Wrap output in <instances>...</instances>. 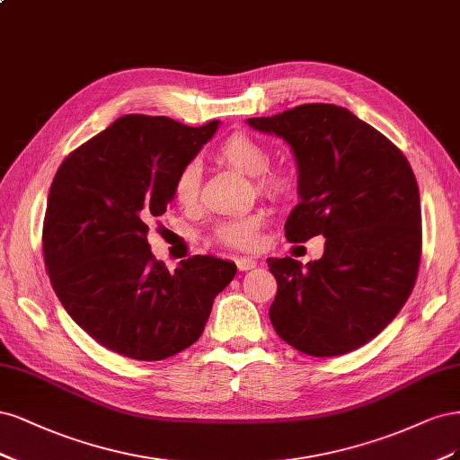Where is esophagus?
<instances>
[{
    "mask_svg": "<svg viewBox=\"0 0 460 460\" xmlns=\"http://www.w3.org/2000/svg\"><path fill=\"white\" fill-rule=\"evenodd\" d=\"M236 268H239V271L254 270L256 268V260L252 258V256H239V258H236Z\"/></svg>",
    "mask_w": 460,
    "mask_h": 460,
    "instance_id": "esophagus-1",
    "label": "esophagus"
}]
</instances>
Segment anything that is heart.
<instances>
[{
    "instance_id": "b5f03b06",
    "label": "heart",
    "mask_w": 460,
    "mask_h": 460,
    "mask_svg": "<svg viewBox=\"0 0 460 460\" xmlns=\"http://www.w3.org/2000/svg\"><path fill=\"white\" fill-rule=\"evenodd\" d=\"M216 156L227 162L229 166L239 170L244 175L256 177L258 189L271 199H283L290 195L294 189V173L288 168H268L270 166V151L260 139L248 136L244 131H234L216 146ZM200 185V170L197 164H187L173 177V199L175 202L190 208L199 199ZM263 216L243 214L229 219H224L216 227V241L234 246V248H252L258 244V233Z\"/></svg>"
}]
</instances>
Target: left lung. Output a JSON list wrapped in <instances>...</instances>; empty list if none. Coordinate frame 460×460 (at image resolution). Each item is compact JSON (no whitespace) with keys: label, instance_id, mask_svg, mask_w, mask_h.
I'll use <instances>...</instances> for the list:
<instances>
[{"label":"left lung","instance_id":"1","mask_svg":"<svg viewBox=\"0 0 460 460\" xmlns=\"http://www.w3.org/2000/svg\"><path fill=\"white\" fill-rule=\"evenodd\" d=\"M248 126L283 137L298 164L300 204L285 224L287 239H327L323 258L305 268L268 258L277 279L273 329L314 358L358 349L388 327L417 280V177L388 137L344 107L309 102L248 118Z\"/></svg>","mask_w":460,"mask_h":460}]
</instances>
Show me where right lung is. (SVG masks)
<instances>
[{
  "label": "right lung",
  "mask_w": 460,
  "mask_h": 460,
  "mask_svg": "<svg viewBox=\"0 0 460 460\" xmlns=\"http://www.w3.org/2000/svg\"><path fill=\"white\" fill-rule=\"evenodd\" d=\"M219 122L199 128L126 114L58 166L43 219V260L68 315L101 346L162 361L200 338L236 265L192 256L168 271L146 241L173 200V177Z\"/></svg>",
  "instance_id": "1"
}]
</instances>
